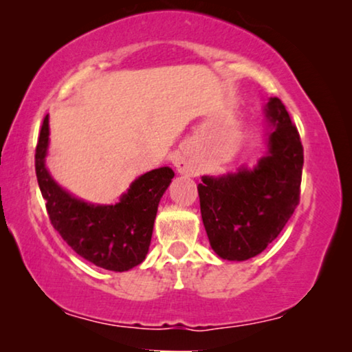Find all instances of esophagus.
<instances>
[{
    "mask_svg": "<svg viewBox=\"0 0 352 352\" xmlns=\"http://www.w3.org/2000/svg\"><path fill=\"white\" fill-rule=\"evenodd\" d=\"M175 166H176V171L179 173V175H192V166L190 163L186 160L182 155H176L175 157Z\"/></svg>",
    "mask_w": 352,
    "mask_h": 352,
    "instance_id": "esophagus-1",
    "label": "esophagus"
}]
</instances>
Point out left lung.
Listing matches in <instances>:
<instances>
[{
    "label": "left lung",
    "mask_w": 352,
    "mask_h": 352,
    "mask_svg": "<svg viewBox=\"0 0 352 352\" xmlns=\"http://www.w3.org/2000/svg\"><path fill=\"white\" fill-rule=\"evenodd\" d=\"M263 113L266 153L256 165L201 176L197 186L211 248L228 261H245L264 252L300 201L305 162L300 134L278 98L269 99Z\"/></svg>",
    "instance_id": "1"
}]
</instances>
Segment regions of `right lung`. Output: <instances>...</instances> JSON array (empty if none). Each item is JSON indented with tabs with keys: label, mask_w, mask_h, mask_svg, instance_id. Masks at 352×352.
<instances>
[{
	"label": "right lung",
	"mask_w": 352,
	"mask_h": 352,
	"mask_svg": "<svg viewBox=\"0 0 352 352\" xmlns=\"http://www.w3.org/2000/svg\"><path fill=\"white\" fill-rule=\"evenodd\" d=\"M50 115L43 120L35 170L51 224L86 261L107 271H129L146 259L160 199L175 173L162 166L139 176L117 204H89L60 187L46 166Z\"/></svg>",
	"instance_id": "obj_1"
}]
</instances>
